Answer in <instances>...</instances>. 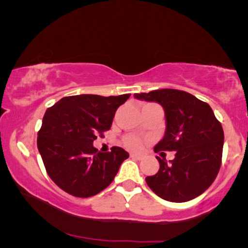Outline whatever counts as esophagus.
Returning a JSON list of instances; mask_svg holds the SVG:
<instances>
[{"label": "esophagus", "mask_w": 248, "mask_h": 248, "mask_svg": "<svg viewBox=\"0 0 248 248\" xmlns=\"http://www.w3.org/2000/svg\"><path fill=\"white\" fill-rule=\"evenodd\" d=\"M131 158H134V159H138V160H141L142 155H137V154H131Z\"/></svg>", "instance_id": "34e87169"}]
</instances>
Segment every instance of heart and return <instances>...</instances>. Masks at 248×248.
Segmentation results:
<instances>
[{
	"mask_svg": "<svg viewBox=\"0 0 248 248\" xmlns=\"http://www.w3.org/2000/svg\"><path fill=\"white\" fill-rule=\"evenodd\" d=\"M124 145L130 150H140L142 147V141L140 138L135 135H127L124 138Z\"/></svg>",
	"mask_w": 248,
	"mask_h": 248,
	"instance_id": "1",
	"label": "heart"
}]
</instances>
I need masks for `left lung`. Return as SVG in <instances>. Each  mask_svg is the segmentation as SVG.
I'll return each instance as SVG.
<instances>
[{"label":"left lung","mask_w":248,"mask_h":248,"mask_svg":"<svg viewBox=\"0 0 248 248\" xmlns=\"http://www.w3.org/2000/svg\"><path fill=\"white\" fill-rule=\"evenodd\" d=\"M134 98L161 105L166 131L154 150L175 151L172 160L157 157L160 167L157 174L145 177L149 187L169 202H186L201 195L218 175L225 140L211 107L175 89L134 93Z\"/></svg>","instance_id":"1"}]
</instances>
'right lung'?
Returning <instances> with one entry per match:
<instances>
[{
	"instance_id": "add662e5",
	"label": "right lung",
	"mask_w": 248,
	"mask_h": 248,
	"mask_svg": "<svg viewBox=\"0 0 248 248\" xmlns=\"http://www.w3.org/2000/svg\"><path fill=\"white\" fill-rule=\"evenodd\" d=\"M131 93L103 97H64L46 110L37 147L47 174L69 194L89 198L113 182L128 154L120 147L100 152L93 147L98 133L109 130L115 111Z\"/></svg>"
}]
</instances>
